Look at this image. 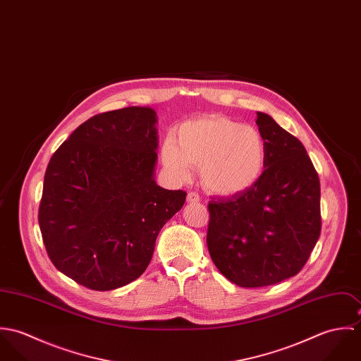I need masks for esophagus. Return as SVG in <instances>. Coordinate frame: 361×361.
Instances as JSON below:
<instances>
[{"mask_svg": "<svg viewBox=\"0 0 361 361\" xmlns=\"http://www.w3.org/2000/svg\"><path fill=\"white\" fill-rule=\"evenodd\" d=\"M200 202V196H199V193H196V192H190L189 195H188V203H199Z\"/></svg>", "mask_w": 361, "mask_h": 361, "instance_id": "obj_1", "label": "esophagus"}]
</instances>
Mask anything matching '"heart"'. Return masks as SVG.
Listing matches in <instances>:
<instances>
[{
  "label": "heart",
  "instance_id": "b5f03b06",
  "mask_svg": "<svg viewBox=\"0 0 361 361\" xmlns=\"http://www.w3.org/2000/svg\"><path fill=\"white\" fill-rule=\"evenodd\" d=\"M165 169L179 182L200 168L207 190L236 196L261 178L267 164V143L257 128L222 115H209L182 123L173 140L161 149Z\"/></svg>",
  "mask_w": 361,
  "mask_h": 361
}]
</instances>
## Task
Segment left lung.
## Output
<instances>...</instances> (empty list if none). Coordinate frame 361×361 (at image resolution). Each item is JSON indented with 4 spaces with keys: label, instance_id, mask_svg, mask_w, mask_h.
I'll use <instances>...</instances> for the list:
<instances>
[{
    "label": "left lung",
    "instance_id": "left-lung-1",
    "mask_svg": "<svg viewBox=\"0 0 361 361\" xmlns=\"http://www.w3.org/2000/svg\"><path fill=\"white\" fill-rule=\"evenodd\" d=\"M267 164L246 192L208 203L207 246L221 274L242 288L295 276L321 233L319 179L302 142L257 112Z\"/></svg>",
    "mask_w": 361,
    "mask_h": 361
}]
</instances>
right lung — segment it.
Masks as SVG:
<instances>
[{"label":"right lung","instance_id":"1","mask_svg":"<svg viewBox=\"0 0 361 361\" xmlns=\"http://www.w3.org/2000/svg\"><path fill=\"white\" fill-rule=\"evenodd\" d=\"M157 116L126 106L92 116L52 154L39 208L47 255L58 271L92 290L137 279L161 228L186 192L154 180Z\"/></svg>","mask_w":361,"mask_h":361}]
</instances>
